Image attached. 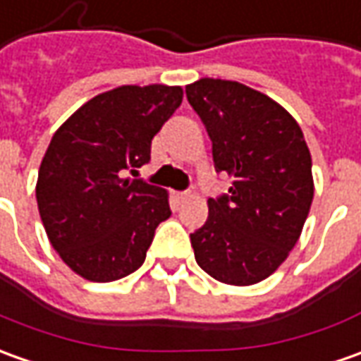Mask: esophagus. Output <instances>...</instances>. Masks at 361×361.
Listing matches in <instances>:
<instances>
[{"label":"esophagus","mask_w":361,"mask_h":361,"mask_svg":"<svg viewBox=\"0 0 361 361\" xmlns=\"http://www.w3.org/2000/svg\"><path fill=\"white\" fill-rule=\"evenodd\" d=\"M176 200L180 201V203H183V201L190 200V193H188V191H178V193H176Z\"/></svg>","instance_id":"34e87169"}]
</instances>
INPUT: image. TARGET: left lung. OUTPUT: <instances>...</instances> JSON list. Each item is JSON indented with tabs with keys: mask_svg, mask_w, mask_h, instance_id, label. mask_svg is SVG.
I'll use <instances>...</instances> for the list:
<instances>
[{
	"mask_svg": "<svg viewBox=\"0 0 361 361\" xmlns=\"http://www.w3.org/2000/svg\"><path fill=\"white\" fill-rule=\"evenodd\" d=\"M185 94L213 142L215 171L233 178L190 235L195 261L219 283H261L286 261L314 197L302 130L273 98L235 80L200 78Z\"/></svg>",
	"mask_w": 361,
	"mask_h": 361,
	"instance_id": "left-lung-1",
	"label": "left lung"
}]
</instances>
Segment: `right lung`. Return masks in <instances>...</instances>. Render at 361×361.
<instances>
[{
    "mask_svg": "<svg viewBox=\"0 0 361 361\" xmlns=\"http://www.w3.org/2000/svg\"><path fill=\"white\" fill-rule=\"evenodd\" d=\"M181 87L124 85L71 114L47 148L37 205L47 237L71 271L112 283L142 267L168 191L124 178L149 161L152 140L181 104Z\"/></svg>",
    "mask_w": 361,
    "mask_h": 361,
    "instance_id": "obj_1",
    "label": "right lung"
}]
</instances>
